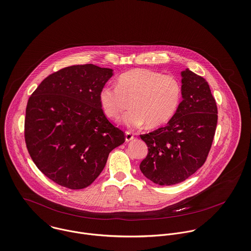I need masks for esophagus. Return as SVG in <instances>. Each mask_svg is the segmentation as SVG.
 Returning a JSON list of instances; mask_svg holds the SVG:
<instances>
[{
	"label": "esophagus",
	"mask_w": 251,
	"mask_h": 251,
	"mask_svg": "<svg viewBox=\"0 0 251 251\" xmlns=\"http://www.w3.org/2000/svg\"><path fill=\"white\" fill-rule=\"evenodd\" d=\"M133 139H134V134H133L132 132L127 131V132L125 133V140H126V142H130V141H132Z\"/></svg>",
	"instance_id": "esophagus-1"
}]
</instances>
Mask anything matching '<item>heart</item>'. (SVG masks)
I'll list each match as a JSON object with an SVG mask.
<instances>
[{
	"instance_id": "obj_1",
	"label": "heart",
	"mask_w": 251,
	"mask_h": 251,
	"mask_svg": "<svg viewBox=\"0 0 251 251\" xmlns=\"http://www.w3.org/2000/svg\"><path fill=\"white\" fill-rule=\"evenodd\" d=\"M181 84L172 75L148 69H133L117 78L116 85H104L99 100L104 114L111 119L119 117L130 100V109L120 122L129 128L146 124L155 128L172 119L181 100Z\"/></svg>"
}]
</instances>
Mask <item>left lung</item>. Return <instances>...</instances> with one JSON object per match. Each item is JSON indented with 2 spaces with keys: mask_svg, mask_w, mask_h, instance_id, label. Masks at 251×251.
Returning <instances> with one entry per match:
<instances>
[{
  "mask_svg": "<svg viewBox=\"0 0 251 251\" xmlns=\"http://www.w3.org/2000/svg\"><path fill=\"white\" fill-rule=\"evenodd\" d=\"M182 100L165 127L141 135L149 148L140 169L159 185L184 181L203 165L217 125V106L207 81L181 72Z\"/></svg>",
  "mask_w": 251,
  "mask_h": 251,
  "instance_id": "left-lung-1",
  "label": "left lung"
}]
</instances>
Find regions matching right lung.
Segmentation results:
<instances>
[{
    "label": "right lung",
    "mask_w": 251,
    "mask_h": 251,
    "mask_svg": "<svg viewBox=\"0 0 251 251\" xmlns=\"http://www.w3.org/2000/svg\"><path fill=\"white\" fill-rule=\"evenodd\" d=\"M113 71L75 65L45 78L28 100L25 142L38 169L69 189L89 186L109 152L125 142L124 132L105 117L100 90Z\"/></svg>",
    "instance_id": "right-lung-1"
}]
</instances>
